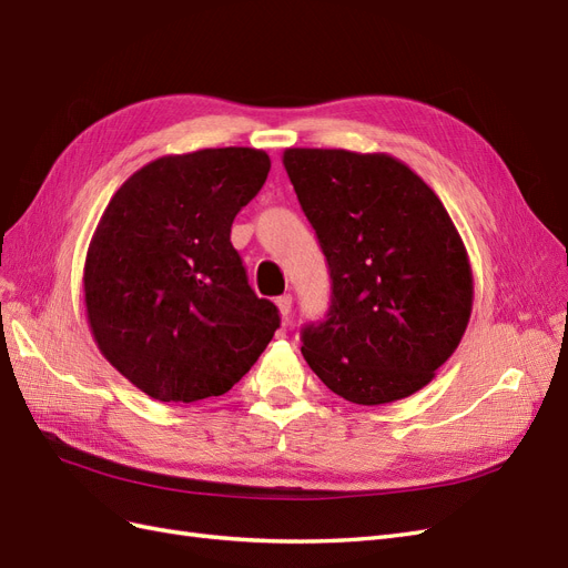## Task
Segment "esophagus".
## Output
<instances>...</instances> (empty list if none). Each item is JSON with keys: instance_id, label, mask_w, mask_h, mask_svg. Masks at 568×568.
<instances>
[{"instance_id": "1", "label": "esophagus", "mask_w": 568, "mask_h": 568, "mask_svg": "<svg viewBox=\"0 0 568 568\" xmlns=\"http://www.w3.org/2000/svg\"><path fill=\"white\" fill-rule=\"evenodd\" d=\"M277 307H280V313H282V320H284V322H288L291 307H294V298H291V294L280 296V298H277Z\"/></svg>"}]
</instances>
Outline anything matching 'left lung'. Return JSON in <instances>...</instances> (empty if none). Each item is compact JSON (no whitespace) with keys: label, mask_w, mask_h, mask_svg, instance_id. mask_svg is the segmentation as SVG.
Returning <instances> with one entry per match:
<instances>
[{"label":"left lung","mask_w":568,"mask_h":568,"mask_svg":"<svg viewBox=\"0 0 568 568\" xmlns=\"http://www.w3.org/2000/svg\"><path fill=\"white\" fill-rule=\"evenodd\" d=\"M282 161L332 277L326 320L303 326L305 363L355 405L407 398L471 317V265L448 211L388 153L286 149Z\"/></svg>","instance_id":"1"}]
</instances>
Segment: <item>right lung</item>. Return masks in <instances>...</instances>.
Returning <instances> with one entry per match:
<instances>
[{"label": "right lung", "mask_w": 568, "mask_h": 568, "mask_svg": "<svg viewBox=\"0 0 568 568\" xmlns=\"http://www.w3.org/2000/svg\"><path fill=\"white\" fill-rule=\"evenodd\" d=\"M267 173V153L248 146L163 156L101 215L82 274L88 322L101 355L153 400L227 393L277 332V305L253 294L230 242Z\"/></svg>", "instance_id": "obj_1"}]
</instances>
